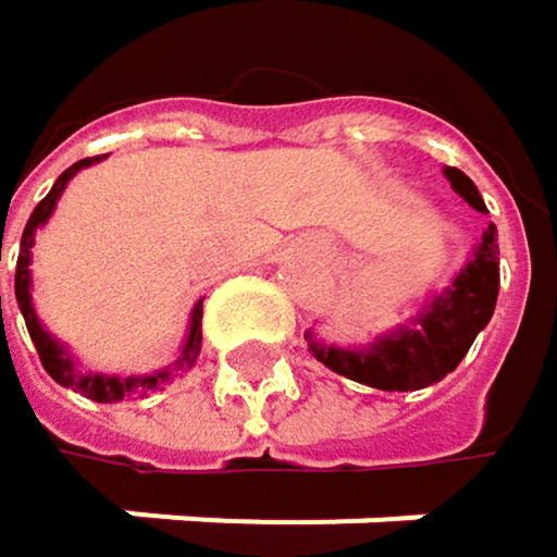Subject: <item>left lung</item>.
Segmentation results:
<instances>
[{"label":"left lung","instance_id":"8db88e82","mask_svg":"<svg viewBox=\"0 0 557 557\" xmlns=\"http://www.w3.org/2000/svg\"><path fill=\"white\" fill-rule=\"evenodd\" d=\"M448 183L468 206L487 212L478 186L458 168H445ZM500 293V245L497 225L491 222L481 245L474 248L471 261L458 271L442 293L425 299V306L399 329L374 338L368 348H338L322 345L306 332L309 351L329 371L358 381L374 389H422L448 377L468 348L474 345L478 332L491 322Z\"/></svg>","mask_w":557,"mask_h":557}]
</instances>
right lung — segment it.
<instances>
[{
    "mask_svg": "<svg viewBox=\"0 0 557 557\" xmlns=\"http://www.w3.org/2000/svg\"><path fill=\"white\" fill-rule=\"evenodd\" d=\"M102 158H106V154H102ZM102 158H83V161H76L73 168L63 170V173L57 176L54 186H51V193L35 206V212H32V219H28V225H25V232H22V248H18V264H15V299H18V309H22V315H25L28 335H32L38 355H41V364H45V371L54 377L57 384H60V387L76 389V393H83L86 399H96V403H119V399L135 396V393L145 396V393H151V389H161L164 384L173 381L170 371L145 374V377H112V374L79 371V368L73 364V358L66 355V348H63L54 335L41 325V319H38V312H35V302H32V268H28V264H32V248H35V232L51 219L57 199H60V193L66 189V183H70L79 170L96 164V161H102ZM199 345H202V299L193 306L186 345H183V355H180L176 368H189V364L196 361V355H199Z\"/></svg>",
    "mask_w": 557,
    "mask_h": 557,
    "instance_id": "1",
    "label": "right lung"
}]
</instances>
